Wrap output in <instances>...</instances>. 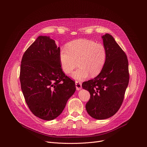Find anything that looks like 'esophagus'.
<instances>
[{
	"label": "esophagus",
	"instance_id": "34e87169",
	"mask_svg": "<svg viewBox=\"0 0 147 147\" xmlns=\"http://www.w3.org/2000/svg\"><path fill=\"white\" fill-rule=\"evenodd\" d=\"M76 89L77 90H80L82 88V84L80 81H76Z\"/></svg>",
	"mask_w": 147,
	"mask_h": 147
}]
</instances>
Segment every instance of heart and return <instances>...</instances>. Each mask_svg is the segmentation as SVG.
I'll list each match as a JSON object with an SVG mask.
<instances>
[{
  "label": "heart",
  "instance_id": "obj_1",
  "mask_svg": "<svg viewBox=\"0 0 147 147\" xmlns=\"http://www.w3.org/2000/svg\"><path fill=\"white\" fill-rule=\"evenodd\" d=\"M107 57L105 46L96 42L80 39L71 41L67 48H62L60 52L61 69L66 74L70 73L77 66L71 77L83 80L89 76L95 77L102 71Z\"/></svg>",
  "mask_w": 147,
  "mask_h": 147
}]
</instances>
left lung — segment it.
<instances>
[{
  "label": "left lung",
  "instance_id": "1",
  "mask_svg": "<svg viewBox=\"0 0 147 147\" xmlns=\"http://www.w3.org/2000/svg\"><path fill=\"white\" fill-rule=\"evenodd\" d=\"M102 38L107 52L105 64L96 77L82 84L90 94L86 110L98 120L109 118L119 111L129 82L126 55L111 35L106 34Z\"/></svg>",
  "mask_w": 147,
  "mask_h": 147
}]
</instances>
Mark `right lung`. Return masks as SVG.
Listing matches in <instances>:
<instances>
[{"label": "right lung", "instance_id": "obj_1", "mask_svg": "<svg viewBox=\"0 0 147 147\" xmlns=\"http://www.w3.org/2000/svg\"><path fill=\"white\" fill-rule=\"evenodd\" d=\"M60 49L47 36H39L21 62V88L27 105L36 117L52 120L65 109L76 91L75 82L61 68Z\"/></svg>", "mask_w": 147, "mask_h": 147}]
</instances>
